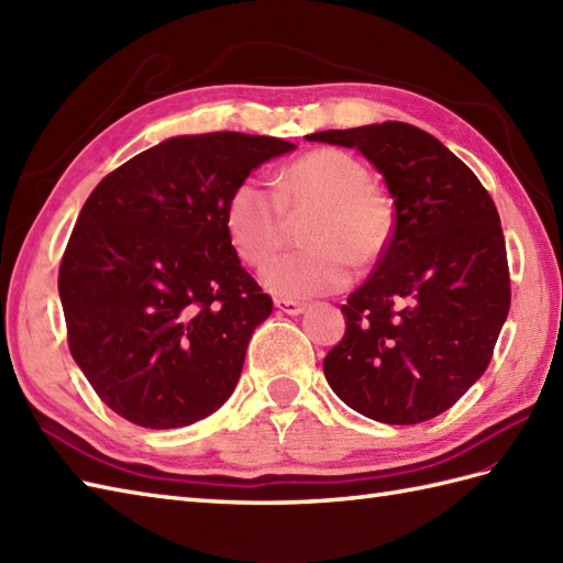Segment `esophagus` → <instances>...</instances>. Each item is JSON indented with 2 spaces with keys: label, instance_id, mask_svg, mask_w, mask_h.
I'll return each instance as SVG.
<instances>
[{
  "label": "esophagus",
  "instance_id": "34e87169",
  "mask_svg": "<svg viewBox=\"0 0 563 563\" xmlns=\"http://www.w3.org/2000/svg\"><path fill=\"white\" fill-rule=\"evenodd\" d=\"M275 309H280V312L290 314V317H297V314L305 312L307 305L297 302V300H275Z\"/></svg>",
  "mask_w": 563,
  "mask_h": 563
}]
</instances>
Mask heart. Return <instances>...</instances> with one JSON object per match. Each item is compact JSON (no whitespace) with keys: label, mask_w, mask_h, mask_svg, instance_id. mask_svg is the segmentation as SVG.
Masks as SVG:
<instances>
[{"label":"heart","mask_w":563,"mask_h":563,"mask_svg":"<svg viewBox=\"0 0 563 563\" xmlns=\"http://www.w3.org/2000/svg\"><path fill=\"white\" fill-rule=\"evenodd\" d=\"M309 208H317L305 230L309 249L283 256L263 273L266 288L280 297L341 290L351 280L353 258L369 266L389 244L391 212L369 186L367 166L349 152L321 147L285 166L273 190L251 178L232 190L224 227L236 256L263 268L288 242V218Z\"/></svg>","instance_id":"obj_1"}]
</instances>
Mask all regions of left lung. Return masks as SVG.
I'll return each instance as SVG.
<instances>
[{
	"instance_id": "left-lung-1",
	"label": "left lung",
	"mask_w": 563,
	"mask_h": 563,
	"mask_svg": "<svg viewBox=\"0 0 563 563\" xmlns=\"http://www.w3.org/2000/svg\"><path fill=\"white\" fill-rule=\"evenodd\" d=\"M307 140L361 150L394 198L385 254L341 305L345 333L324 357L327 382L373 421L423 423L484 375L508 317L498 210L470 166L416 125L387 121Z\"/></svg>"
}]
</instances>
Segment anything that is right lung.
<instances>
[{"label":"right lung","instance_id":"obj_1","mask_svg":"<svg viewBox=\"0 0 563 563\" xmlns=\"http://www.w3.org/2000/svg\"><path fill=\"white\" fill-rule=\"evenodd\" d=\"M292 142L181 135L140 152L91 190L59 263L67 343L101 401L142 428L218 411L273 300L242 268L224 208Z\"/></svg>","mask_w":563,"mask_h":563}]
</instances>
